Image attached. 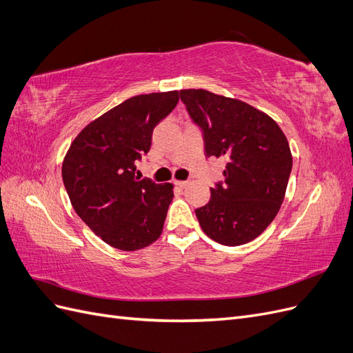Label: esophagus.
Here are the masks:
<instances>
[{
  "instance_id": "esophagus-1",
  "label": "esophagus",
  "mask_w": 353,
  "mask_h": 353,
  "mask_svg": "<svg viewBox=\"0 0 353 353\" xmlns=\"http://www.w3.org/2000/svg\"><path fill=\"white\" fill-rule=\"evenodd\" d=\"M188 184V181H175V185L179 188H184Z\"/></svg>"
}]
</instances>
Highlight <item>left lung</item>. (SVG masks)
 Instances as JSON below:
<instances>
[{
	"mask_svg": "<svg viewBox=\"0 0 353 353\" xmlns=\"http://www.w3.org/2000/svg\"><path fill=\"white\" fill-rule=\"evenodd\" d=\"M181 100L205 137L206 156L227 160L223 184L196 209L201 230L223 245L254 240L268 228L285 196L293 157L271 116L237 99L181 90Z\"/></svg>",
	"mask_w": 353,
	"mask_h": 353,
	"instance_id": "left-lung-1",
	"label": "left lung"
}]
</instances>
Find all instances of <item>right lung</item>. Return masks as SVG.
Segmentation results:
<instances>
[{
    "instance_id": "1",
    "label": "right lung",
    "mask_w": 353,
    "mask_h": 353,
    "mask_svg": "<svg viewBox=\"0 0 353 353\" xmlns=\"http://www.w3.org/2000/svg\"><path fill=\"white\" fill-rule=\"evenodd\" d=\"M178 91L135 95L90 122L72 141L63 183L78 216L112 248L140 250L163 230L172 184L135 176L154 126L175 109Z\"/></svg>"
}]
</instances>
